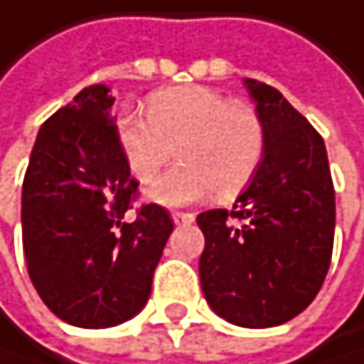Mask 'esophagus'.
Masks as SVG:
<instances>
[{"label":"esophagus","mask_w":364,"mask_h":364,"mask_svg":"<svg viewBox=\"0 0 364 364\" xmlns=\"http://www.w3.org/2000/svg\"><path fill=\"white\" fill-rule=\"evenodd\" d=\"M171 218H173V222H176V225H188V222L196 220L193 213H186V211H173Z\"/></svg>","instance_id":"obj_1"}]
</instances>
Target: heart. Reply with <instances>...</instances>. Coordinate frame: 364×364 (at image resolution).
I'll list each match as a JSON object with an SVG mask.
<instances>
[{
    "label": "heart",
    "mask_w": 364,
    "mask_h": 364,
    "mask_svg": "<svg viewBox=\"0 0 364 364\" xmlns=\"http://www.w3.org/2000/svg\"><path fill=\"white\" fill-rule=\"evenodd\" d=\"M117 139L139 182H151L178 149L182 166L149 186V198L168 206L198 202L213 191L222 198L240 193L267 149L258 111L206 86L158 90L149 100V117L127 113L117 119Z\"/></svg>",
    "instance_id": "obj_1"
}]
</instances>
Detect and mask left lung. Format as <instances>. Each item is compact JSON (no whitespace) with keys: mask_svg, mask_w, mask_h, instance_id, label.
Segmentation results:
<instances>
[{"mask_svg":"<svg viewBox=\"0 0 364 364\" xmlns=\"http://www.w3.org/2000/svg\"><path fill=\"white\" fill-rule=\"evenodd\" d=\"M262 117V164L233 209L198 215L209 307L249 329L278 327L311 304L331 262L336 193L323 137L280 90L245 80Z\"/></svg>","mask_w":364,"mask_h":364,"instance_id":"8db88e82","label":"left lung"}]
</instances>
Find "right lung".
Returning <instances> with one entry per match:
<instances>
[{
  "label": "right lung",
  "mask_w": 364,
  "mask_h": 364,
  "mask_svg": "<svg viewBox=\"0 0 364 364\" xmlns=\"http://www.w3.org/2000/svg\"><path fill=\"white\" fill-rule=\"evenodd\" d=\"M106 84L82 88L37 133L21 186L28 276L64 323L104 329L144 309L173 231L158 204L124 218L137 182L124 160Z\"/></svg>",
  "instance_id": "right-lung-1"
}]
</instances>
